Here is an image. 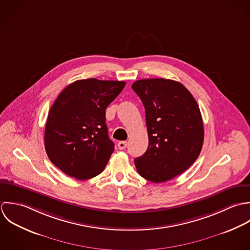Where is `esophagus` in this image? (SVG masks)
<instances>
[{"mask_svg": "<svg viewBox=\"0 0 250 250\" xmlns=\"http://www.w3.org/2000/svg\"><path fill=\"white\" fill-rule=\"evenodd\" d=\"M126 145H127V142H126V141H120V142L118 143V148H119L120 150H124V149H125Z\"/></svg>", "mask_w": 250, "mask_h": 250, "instance_id": "34e87169", "label": "esophagus"}]
</instances>
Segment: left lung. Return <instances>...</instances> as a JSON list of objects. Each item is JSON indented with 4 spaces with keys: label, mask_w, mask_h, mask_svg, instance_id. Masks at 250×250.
<instances>
[{
    "label": "left lung",
    "mask_w": 250,
    "mask_h": 250,
    "mask_svg": "<svg viewBox=\"0 0 250 250\" xmlns=\"http://www.w3.org/2000/svg\"><path fill=\"white\" fill-rule=\"evenodd\" d=\"M144 104L149 146L134 159L137 172L152 183L184 173L198 158L204 142L199 106L180 82L142 79L132 84Z\"/></svg>",
    "instance_id": "1"
}]
</instances>
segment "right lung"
Masks as SVG:
<instances>
[{
	"mask_svg": "<svg viewBox=\"0 0 250 250\" xmlns=\"http://www.w3.org/2000/svg\"><path fill=\"white\" fill-rule=\"evenodd\" d=\"M125 86L124 81L77 80L58 96L45 125L51 162L66 175L88 180L100 174L112 152L105 110Z\"/></svg>",
	"mask_w": 250,
	"mask_h": 250,
	"instance_id": "add662e5",
	"label": "right lung"
}]
</instances>
